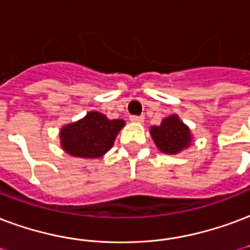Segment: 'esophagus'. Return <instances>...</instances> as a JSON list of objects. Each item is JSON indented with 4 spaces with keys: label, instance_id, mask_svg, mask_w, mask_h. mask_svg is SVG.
<instances>
[{
    "label": "esophagus",
    "instance_id": "esophagus-1",
    "mask_svg": "<svg viewBox=\"0 0 250 250\" xmlns=\"http://www.w3.org/2000/svg\"><path fill=\"white\" fill-rule=\"evenodd\" d=\"M130 120L131 122H135V123H143L144 116L143 115H131Z\"/></svg>",
    "mask_w": 250,
    "mask_h": 250
}]
</instances>
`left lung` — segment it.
I'll return each mask as SVG.
<instances>
[{
  "mask_svg": "<svg viewBox=\"0 0 250 250\" xmlns=\"http://www.w3.org/2000/svg\"><path fill=\"white\" fill-rule=\"evenodd\" d=\"M151 135L158 148L168 155L180 152L191 144L189 128L176 115L166 118L160 125H153Z\"/></svg>",
  "mask_w": 250,
  "mask_h": 250,
  "instance_id": "obj_1",
  "label": "left lung"
}]
</instances>
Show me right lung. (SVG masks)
<instances>
[{
  "label": "right lung",
  "mask_w": 250,
  "mask_h": 250,
  "mask_svg": "<svg viewBox=\"0 0 250 250\" xmlns=\"http://www.w3.org/2000/svg\"><path fill=\"white\" fill-rule=\"evenodd\" d=\"M125 120L107 119L101 112L91 111L77 123L61 130V144L67 153L77 158H99L114 144Z\"/></svg>",
  "instance_id": "add662e5"
}]
</instances>
